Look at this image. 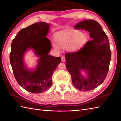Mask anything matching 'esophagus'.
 Here are the masks:
<instances>
[{"label":"esophagus","mask_w":121,"mask_h":121,"mask_svg":"<svg viewBox=\"0 0 121 121\" xmlns=\"http://www.w3.org/2000/svg\"><path fill=\"white\" fill-rule=\"evenodd\" d=\"M61 60H62V62H65V58L64 57V56H62V58H61Z\"/></svg>","instance_id":"1"}]
</instances>
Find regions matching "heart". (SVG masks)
Masks as SVG:
<instances>
[{
	"mask_svg": "<svg viewBox=\"0 0 121 121\" xmlns=\"http://www.w3.org/2000/svg\"><path fill=\"white\" fill-rule=\"evenodd\" d=\"M56 43H53V47L59 50L61 48L67 47L70 52L78 51L83 47L87 39V35L76 30H70L65 32L57 33L55 35Z\"/></svg>",
	"mask_w": 121,
	"mask_h": 121,
	"instance_id": "heart-1",
	"label": "heart"
}]
</instances>
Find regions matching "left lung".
I'll return each instance as SVG.
<instances>
[{
    "label": "left lung",
    "instance_id": "left-lung-1",
    "mask_svg": "<svg viewBox=\"0 0 121 121\" xmlns=\"http://www.w3.org/2000/svg\"><path fill=\"white\" fill-rule=\"evenodd\" d=\"M74 29L88 31L91 39L78 51L65 54L66 68L77 89L91 91L103 83L108 72L111 59L108 37L99 23L93 20L79 22ZM81 70L86 71V78L81 75Z\"/></svg>",
    "mask_w": 121,
    "mask_h": 121
}]
</instances>
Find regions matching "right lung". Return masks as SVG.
I'll use <instances>...</instances> for the list:
<instances>
[{
  "instance_id": "1",
  "label": "right lung",
  "mask_w": 121,
  "mask_h": 121,
  "mask_svg": "<svg viewBox=\"0 0 121 121\" xmlns=\"http://www.w3.org/2000/svg\"><path fill=\"white\" fill-rule=\"evenodd\" d=\"M50 24L37 22L20 30L12 40L10 61L15 78L26 91L38 94L52 85L53 72L61 62V57L48 55L51 44L46 36ZM32 48L40 57L34 70L28 69L25 65L23 57L25 52Z\"/></svg>"
}]
</instances>
